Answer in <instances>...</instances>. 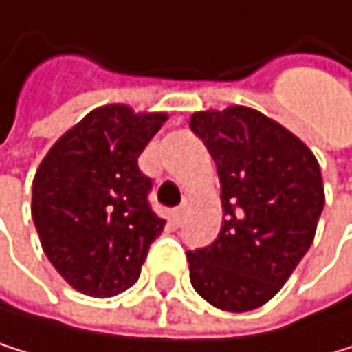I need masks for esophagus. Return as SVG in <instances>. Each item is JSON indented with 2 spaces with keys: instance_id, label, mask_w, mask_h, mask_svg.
<instances>
[{
  "instance_id": "obj_1",
  "label": "esophagus",
  "mask_w": 352,
  "mask_h": 352,
  "mask_svg": "<svg viewBox=\"0 0 352 352\" xmlns=\"http://www.w3.org/2000/svg\"><path fill=\"white\" fill-rule=\"evenodd\" d=\"M184 218V207H177V209H173V222L175 224H179Z\"/></svg>"
}]
</instances>
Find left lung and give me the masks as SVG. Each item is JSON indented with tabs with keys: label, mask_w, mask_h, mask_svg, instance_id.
I'll return each instance as SVG.
<instances>
[{
	"label": "left lung",
	"mask_w": 352,
	"mask_h": 352,
	"mask_svg": "<svg viewBox=\"0 0 352 352\" xmlns=\"http://www.w3.org/2000/svg\"><path fill=\"white\" fill-rule=\"evenodd\" d=\"M216 160L222 199L218 239L186 252L205 301L248 312L270 301L312 245L325 205L314 153L274 119L248 107L190 119Z\"/></svg>",
	"instance_id": "obj_1"
}]
</instances>
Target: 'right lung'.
<instances>
[{
  "mask_svg": "<svg viewBox=\"0 0 352 352\" xmlns=\"http://www.w3.org/2000/svg\"><path fill=\"white\" fill-rule=\"evenodd\" d=\"M166 113L100 107L63 134L40 162L32 216L44 254L72 289L113 297L138 280L166 220L149 205L138 155Z\"/></svg>",
  "mask_w": 352,
  "mask_h": 352,
  "instance_id": "right-lung-1",
  "label": "right lung"
}]
</instances>
